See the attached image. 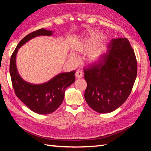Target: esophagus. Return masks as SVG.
Returning a JSON list of instances; mask_svg holds the SVG:
<instances>
[{"label": "esophagus", "instance_id": "34e87169", "mask_svg": "<svg viewBox=\"0 0 151 151\" xmlns=\"http://www.w3.org/2000/svg\"><path fill=\"white\" fill-rule=\"evenodd\" d=\"M75 76H76V77L77 79H80V78H82V77H83V73H82L81 71L77 70L76 72Z\"/></svg>", "mask_w": 151, "mask_h": 151}]
</instances>
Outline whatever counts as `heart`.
<instances>
[{
  "label": "heart",
  "instance_id": "heart-1",
  "mask_svg": "<svg viewBox=\"0 0 151 151\" xmlns=\"http://www.w3.org/2000/svg\"><path fill=\"white\" fill-rule=\"evenodd\" d=\"M103 38V35L96 32L91 35L88 37L83 38L76 45V53H80L86 52L89 50L90 51L87 54V59L88 62L95 63L98 62L101 58L106 49V47L103 43H99ZM68 59L74 63H76L78 60L77 56L73 54L69 55Z\"/></svg>",
  "mask_w": 151,
  "mask_h": 151
}]
</instances>
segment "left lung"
<instances>
[{"label":"left lung","mask_w":151,"mask_h":151,"mask_svg":"<svg viewBox=\"0 0 151 151\" xmlns=\"http://www.w3.org/2000/svg\"><path fill=\"white\" fill-rule=\"evenodd\" d=\"M86 101L99 113H110L123 104L137 74L135 55L129 40L112 39L103 58L84 69Z\"/></svg>","instance_id":"obj_1"}]
</instances>
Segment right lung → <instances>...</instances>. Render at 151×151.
I'll list each match as a JSON object with an SVG mask.
<instances>
[{
	"instance_id": "add662e5",
	"label": "right lung",
	"mask_w": 151,
	"mask_h": 151,
	"mask_svg": "<svg viewBox=\"0 0 151 151\" xmlns=\"http://www.w3.org/2000/svg\"><path fill=\"white\" fill-rule=\"evenodd\" d=\"M54 31L43 28L33 32L22 38L13 52L10 60V75L16 96L35 113L48 115L60 106L65 89L75 82V73L62 72L42 84H32L24 81L18 72L16 55L22 45L40 36H52Z\"/></svg>"
}]
</instances>
